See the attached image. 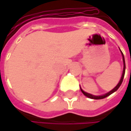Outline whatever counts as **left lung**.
<instances>
[{
    "mask_svg": "<svg viewBox=\"0 0 131 131\" xmlns=\"http://www.w3.org/2000/svg\"><path fill=\"white\" fill-rule=\"evenodd\" d=\"M120 51H121V49H120ZM121 55H122V59H123V64H124V68H123V73H122V75H121V80H120V81H119V83H118V84H117V86L114 88V89H112L111 91H109L108 92H107V93H105V94H104V95H92V94H90V93H88V92H86L83 91V90H82V88L80 87V90L81 92H83V94L84 95H86V97H88V98H90V99H104V98H106L107 96H108V95H110L111 94H112L113 92H116L118 90V88L120 87V86L121 85V83H122V82H123V80H124V73H125V61H124V54H123V53H122V51H121Z\"/></svg>",
    "mask_w": 131,
    "mask_h": 131,
    "instance_id": "obj_1",
    "label": "left lung"
}]
</instances>
